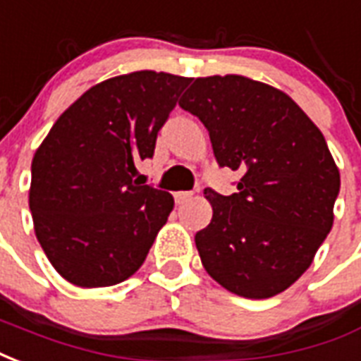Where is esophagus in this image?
I'll use <instances>...</instances> for the list:
<instances>
[{
    "label": "esophagus",
    "mask_w": 361,
    "mask_h": 361,
    "mask_svg": "<svg viewBox=\"0 0 361 361\" xmlns=\"http://www.w3.org/2000/svg\"><path fill=\"white\" fill-rule=\"evenodd\" d=\"M191 197H193V193H191V191H178V193L173 195V199H176V202H178V204L188 202Z\"/></svg>",
    "instance_id": "obj_1"
}]
</instances>
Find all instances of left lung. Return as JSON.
<instances>
[{
	"label": "left lung",
	"mask_w": 361,
	"mask_h": 361,
	"mask_svg": "<svg viewBox=\"0 0 361 361\" xmlns=\"http://www.w3.org/2000/svg\"><path fill=\"white\" fill-rule=\"evenodd\" d=\"M180 106L199 116L237 193L204 189L212 220L195 235L208 276L233 295L269 298L314 262L333 228L341 173L319 128L281 90L241 74L197 78Z\"/></svg>",
	"instance_id": "8db88e82"
}]
</instances>
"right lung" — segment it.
Returning a JSON list of instances; mask_svg holds the SVG:
<instances>
[{"mask_svg":"<svg viewBox=\"0 0 361 361\" xmlns=\"http://www.w3.org/2000/svg\"><path fill=\"white\" fill-rule=\"evenodd\" d=\"M191 80L154 71L103 80L36 149L28 193L34 231L72 285L111 287L145 262L173 197L140 185L135 164L153 157L157 133Z\"/></svg>","mask_w":361,"mask_h":361,"instance_id":"1","label":"right lung"}]
</instances>
